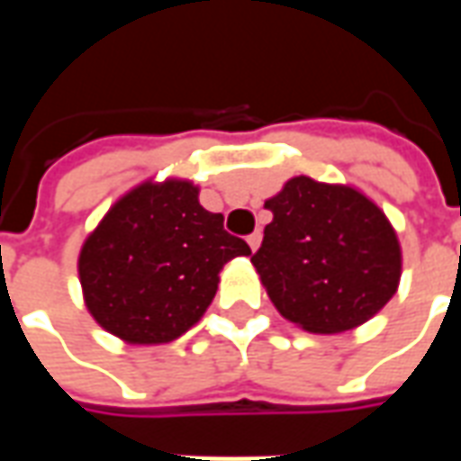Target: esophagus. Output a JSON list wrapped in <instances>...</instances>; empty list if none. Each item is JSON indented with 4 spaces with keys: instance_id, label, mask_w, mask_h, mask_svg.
<instances>
[{
    "instance_id": "esophagus-1",
    "label": "esophagus",
    "mask_w": 461,
    "mask_h": 461,
    "mask_svg": "<svg viewBox=\"0 0 461 461\" xmlns=\"http://www.w3.org/2000/svg\"><path fill=\"white\" fill-rule=\"evenodd\" d=\"M247 241H249L251 251L259 249V244H261V231L257 230V231H254V234H249V237H247Z\"/></svg>"
}]
</instances>
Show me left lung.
Wrapping results in <instances>:
<instances>
[{
	"label": "left lung",
	"instance_id": "obj_1",
	"mask_svg": "<svg viewBox=\"0 0 461 461\" xmlns=\"http://www.w3.org/2000/svg\"><path fill=\"white\" fill-rule=\"evenodd\" d=\"M264 207L274 220L251 264L284 319L309 333H346L395 296L400 240L366 192L299 175Z\"/></svg>",
	"mask_w": 461,
	"mask_h": 461
}]
</instances>
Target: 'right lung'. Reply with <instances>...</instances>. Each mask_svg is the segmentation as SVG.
I'll return each instance as SVG.
<instances>
[{
	"label": "right lung",
	"instance_id": "obj_1",
	"mask_svg": "<svg viewBox=\"0 0 461 461\" xmlns=\"http://www.w3.org/2000/svg\"><path fill=\"white\" fill-rule=\"evenodd\" d=\"M249 244L224 231L182 177L145 180L111 204L78 251V281L94 321L131 346L180 339L210 309L220 271Z\"/></svg>",
	"mask_w": 461,
	"mask_h": 461
}]
</instances>
